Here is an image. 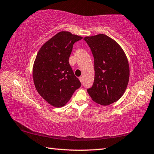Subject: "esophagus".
<instances>
[{
	"label": "esophagus",
	"mask_w": 154,
	"mask_h": 154,
	"mask_svg": "<svg viewBox=\"0 0 154 154\" xmlns=\"http://www.w3.org/2000/svg\"><path fill=\"white\" fill-rule=\"evenodd\" d=\"M79 79L80 81L81 82V83H83V77H79Z\"/></svg>",
	"instance_id": "obj_1"
}]
</instances>
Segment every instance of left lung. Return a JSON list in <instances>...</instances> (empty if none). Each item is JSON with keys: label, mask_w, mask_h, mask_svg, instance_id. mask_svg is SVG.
Returning a JSON list of instances; mask_svg holds the SVG:
<instances>
[{"label": "left lung", "mask_w": 154, "mask_h": 154, "mask_svg": "<svg viewBox=\"0 0 154 154\" xmlns=\"http://www.w3.org/2000/svg\"><path fill=\"white\" fill-rule=\"evenodd\" d=\"M94 57V79L87 92L94 102L109 105L125 92L130 76L129 64L123 50L104 34L84 38Z\"/></svg>", "instance_id": "8db88e82"}]
</instances>
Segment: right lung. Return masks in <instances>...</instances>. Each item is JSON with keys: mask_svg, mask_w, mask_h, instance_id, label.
<instances>
[{"mask_svg": "<svg viewBox=\"0 0 154 154\" xmlns=\"http://www.w3.org/2000/svg\"><path fill=\"white\" fill-rule=\"evenodd\" d=\"M82 38L69 32H60L45 42L36 55L33 67L35 87L52 106H64L81 86L69 59L73 44Z\"/></svg>", "mask_w": 154, "mask_h": 154, "instance_id": "right-lung-1", "label": "right lung"}]
</instances>
